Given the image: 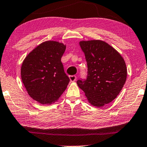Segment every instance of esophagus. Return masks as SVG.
<instances>
[{
    "label": "esophagus",
    "instance_id": "34e87169",
    "mask_svg": "<svg viewBox=\"0 0 147 147\" xmlns=\"http://www.w3.org/2000/svg\"><path fill=\"white\" fill-rule=\"evenodd\" d=\"M69 79L71 82H74L76 80V76L75 75H71L69 76Z\"/></svg>",
    "mask_w": 147,
    "mask_h": 147
}]
</instances>
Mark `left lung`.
I'll return each mask as SVG.
<instances>
[{
	"mask_svg": "<svg viewBox=\"0 0 147 147\" xmlns=\"http://www.w3.org/2000/svg\"><path fill=\"white\" fill-rule=\"evenodd\" d=\"M88 67L86 79H78V86L89 102L101 107L112 102L126 81L127 68L119 53L101 40L80 42Z\"/></svg>",
	"mask_w": 147,
	"mask_h": 147,
	"instance_id": "obj_1",
	"label": "left lung"
}]
</instances>
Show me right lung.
<instances>
[{"label":"right lung","mask_w":147,"mask_h":147,"mask_svg":"<svg viewBox=\"0 0 147 147\" xmlns=\"http://www.w3.org/2000/svg\"><path fill=\"white\" fill-rule=\"evenodd\" d=\"M65 49L63 43L47 41L35 48L23 61V84L28 94L41 104L57 101L69 84L61 60Z\"/></svg>","instance_id":"obj_1"}]
</instances>
